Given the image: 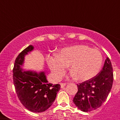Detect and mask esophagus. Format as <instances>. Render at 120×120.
Listing matches in <instances>:
<instances>
[{
	"label": "esophagus",
	"mask_w": 120,
	"mask_h": 120,
	"mask_svg": "<svg viewBox=\"0 0 120 120\" xmlns=\"http://www.w3.org/2000/svg\"><path fill=\"white\" fill-rule=\"evenodd\" d=\"M60 85H61V87L62 88H63L64 87H65V85H66V83H60Z\"/></svg>",
	"instance_id": "34e87169"
}]
</instances>
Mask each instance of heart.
Listing matches in <instances>:
<instances>
[{"label": "heart", "mask_w": 120, "mask_h": 120, "mask_svg": "<svg viewBox=\"0 0 120 120\" xmlns=\"http://www.w3.org/2000/svg\"><path fill=\"white\" fill-rule=\"evenodd\" d=\"M47 61L56 78L62 77L68 65L70 70L79 80H87L96 76L103 63L101 52L87 45H77L62 49L58 55H48Z\"/></svg>", "instance_id": "b5f03b06"}]
</instances>
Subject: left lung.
Returning a JSON list of instances; mask_svg holds the SVG:
<instances>
[{
	"label": "left lung",
	"mask_w": 120,
	"mask_h": 120,
	"mask_svg": "<svg viewBox=\"0 0 120 120\" xmlns=\"http://www.w3.org/2000/svg\"><path fill=\"white\" fill-rule=\"evenodd\" d=\"M114 80L111 61L107 58L99 73L92 79L77 84V93L73 101L83 112H90L100 108L111 91Z\"/></svg>",
	"instance_id": "obj_1"
}]
</instances>
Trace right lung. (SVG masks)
Returning <instances> with one entry per match:
<instances>
[{"instance_id":"obj_1","label":"right lung","mask_w":120,"mask_h":120,"mask_svg":"<svg viewBox=\"0 0 120 120\" xmlns=\"http://www.w3.org/2000/svg\"><path fill=\"white\" fill-rule=\"evenodd\" d=\"M33 49L32 45H29L18 55L12 70V77L17 95L22 105L29 111L40 113L46 111L53 103L61 85L48 83L44 72L38 74L22 71L20 65L24 55Z\"/></svg>"}]
</instances>
